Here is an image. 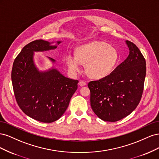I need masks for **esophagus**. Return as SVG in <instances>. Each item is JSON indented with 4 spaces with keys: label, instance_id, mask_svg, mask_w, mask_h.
<instances>
[{
    "label": "esophagus",
    "instance_id": "obj_1",
    "mask_svg": "<svg viewBox=\"0 0 159 159\" xmlns=\"http://www.w3.org/2000/svg\"><path fill=\"white\" fill-rule=\"evenodd\" d=\"M79 85L82 87V86H84L86 85V82H85L84 81H80L79 82Z\"/></svg>",
    "mask_w": 159,
    "mask_h": 159
}]
</instances>
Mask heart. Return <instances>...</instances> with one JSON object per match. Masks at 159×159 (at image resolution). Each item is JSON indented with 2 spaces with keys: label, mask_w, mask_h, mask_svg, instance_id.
Listing matches in <instances>:
<instances>
[{
  "label": "heart",
  "mask_w": 159,
  "mask_h": 159,
  "mask_svg": "<svg viewBox=\"0 0 159 159\" xmlns=\"http://www.w3.org/2000/svg\"><path fill=\"white\" fill-rule=\"evenodd\" d=\"M119 60L117 50L107 43L95 41L77 48L75 56L67 54L65 61L72 74L81 71L85 64L88 75L93 79H102L111 73Z\"/></svg>",
  "instance_id": "b5f03b06"
}]
</instances>
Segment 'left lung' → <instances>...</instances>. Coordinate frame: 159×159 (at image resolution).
<instances>
[{"label":"left lung","instance_id":"1","mask_svg":"<svg viewBox=\"0 0 159 159\" xmlns=\"http://www.w3.org/2000/svg\"><path fill=\"white\" fill-rule=\"evenodd\" d=\"M128 57L103 78L90 81L91 107L105 121L115 122L136 109L142 97L146 61L138 47L127 40Z\"/></svg>","mask_w":159,"mask_h":159}]
</instances>
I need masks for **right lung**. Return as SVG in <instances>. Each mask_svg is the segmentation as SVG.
<instances>
[{
    "label": "right lung",
    "mask_w": 159,
    "mask_h": 159,
    "mask_svg": "<svg viewBox=\"0 0 159 159\" xmlns=\"http://www.w3.org/2000/svg\"><path fill=\"white\" fill-rule=\"evenodd\" d=\"M51 44L37 40L26 45L14 60L11 74L18 106L28 117L42 123H52L62 116L78 84V80L66 78L54 67L46 71L37 68L34 52L56 49L57 46Z\"/></svg>",
    "instance_id": "obj_1"
}]
</instances>
